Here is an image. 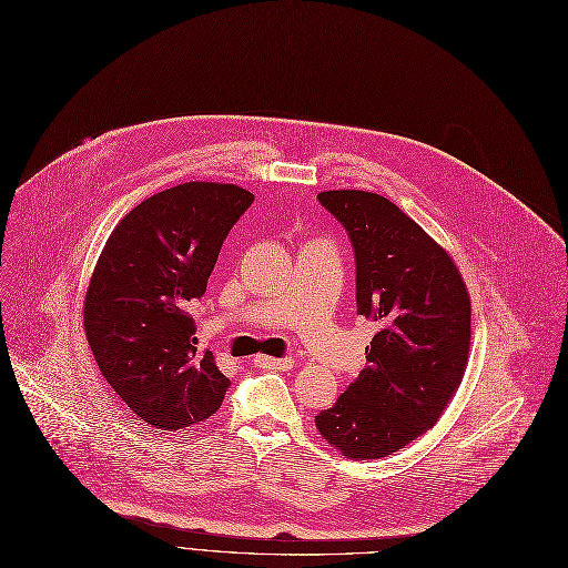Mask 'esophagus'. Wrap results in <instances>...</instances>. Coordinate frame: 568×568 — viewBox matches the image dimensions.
<instances>
[{"label": "esophagus", "instance_id": "obj_1", "mask_svg": "<svg viewBox=\"0 0 568 568\" xmlns=\"http://www.w3.org/2000/svg\"><path fill=\"white\" fill-rule=\"evenodd\" d=\"M254 365H256V367H263V369H275V372H286V369H293V361H291V358H270V356H256V358H254Z\"/></svg>", "mask_w": 568, "mask_h": 568}]
</instances>
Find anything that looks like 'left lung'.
<instances>
[{"label": "left lung", "mask_w": 568, "mask_h": 568, "mask_svg": "<svg viewBox=\"0 0 568 568\" xmlns=\"http://www.w3.org/2000/svg\"><path fill=\"white\" fill-rule=\"evenodd\" d=\"M318 201L354 242L358 314L379 328L358 379L314 423L351 460H379L435 427L460 388L469 291L450 254L388 199L333 189Z\"/></svg>", "instance_id": "left-lung-1"}]
</instances>
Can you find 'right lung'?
<instances>
[{
    "mask_svg": "<svg viewBox=\"0 0 568 568\" xmlns=\"http://www.w3.org/2000/svg\"><path fill=\"white\" fill-rule=\"evenodd\" d=\"M252 203L237 184L184 182L126 212L101 250L83 328L103 379L154 429L192 427L222 407L231 382L196 346L189 305Z\"/></svg>",
    "mask_w": 568,
    "mask_h": 568,
    "instance_id": "add662e5",
    "label": "right lung"
}]
</instances>
